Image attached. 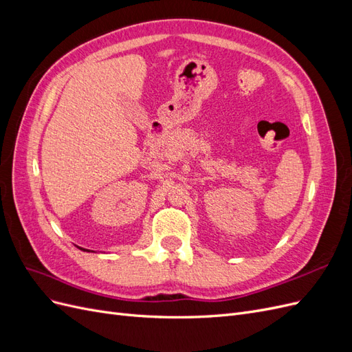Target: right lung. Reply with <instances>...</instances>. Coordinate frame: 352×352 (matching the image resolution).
Instances as JSON below:
<instances>
[{"label": "right lung", "mask_w": 352, "mask_h": 352, "mask_svg": "<svg viewBox=\"0 0 352 352\" xmlns=\"http://www.w3.org/2000/svg\"><path fill=\"white\" fill-rule=\"evenodd\" d=\"M79 248V247H78ZM79 250H82V251H88L89 252V250H85V248H79ZM91 252H94V251H91Z\"/></svg>", "instance_id": "obj_1"}]
</instances>
